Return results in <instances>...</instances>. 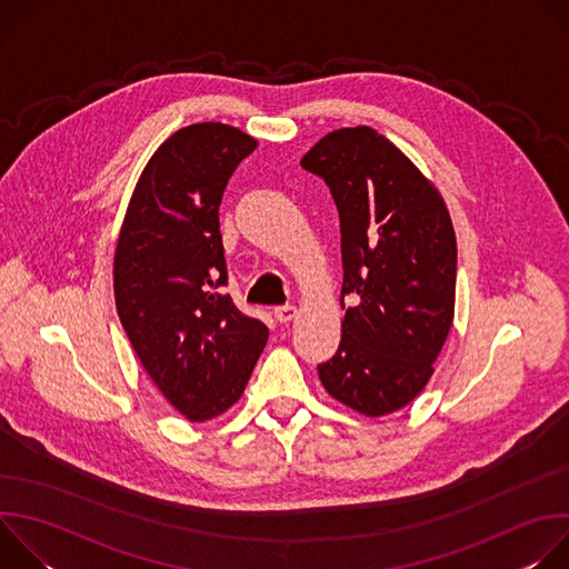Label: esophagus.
Segmentation results:
<instances>
[{"instance_id": "obj_1", "label": "esophagus", "mask_w": 569, "mask_h": 569, "mask_svg": "<svg viewBox=\"0 0 569 569\" xmlns=\"http://www.w3.org/2000/svg\"><path fill=\"white\" fill-rule=\"evenodd\" d=\"M297 317V308L295 306H277L274 308V319L279 321V323H288V321H292Z\"/></svg>"}]
</instances>
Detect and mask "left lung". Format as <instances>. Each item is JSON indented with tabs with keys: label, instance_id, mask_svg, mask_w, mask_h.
<instances>
[{
	"label": "left lung",
	"instance_id": "1",
	"mask_svg": "<svg viewBox=\"0 0 569 569\" xmlns=\"http://www.w3.org/2000/svg\"><path fill=\"white\" fill-rule=\"evenodd\" d=\"M336 200L347 312L338 353L317 365L336 400L367 417L412 402L455 315L457 240L439 191L369 126L319 139L301 159Z\"/></svg>",
	"mask_w": 569,
	"mask_h": 569
}]
</instances>
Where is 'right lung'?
I'll return each mask as SVG.
<instances>
[{
	"label": "right lung",
	"mask_w": 569,
	"mask_h": 569,
	"mask_svg": "<svg viewBox=\"0 0 569 569\" xmlns=\"http://www.w3.org/2000/svg\"><path fill=\"white\" fill-rule=\"evenodd\" d=\"M257 139L224 123H193L161 143L130 198L117 252L114 299L146 373L173 408L200 423L246 391L268 327L229 295L218 207Z\"/></svg>",
	"instance_id": "add662e5"
}]
</instances>
